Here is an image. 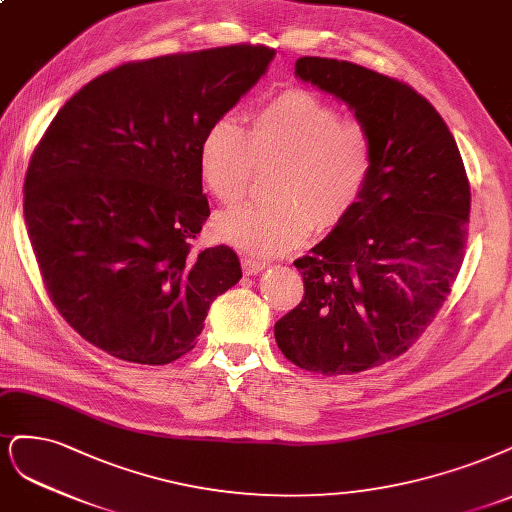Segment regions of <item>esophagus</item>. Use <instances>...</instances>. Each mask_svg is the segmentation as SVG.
<instances>
[{
  "mask_svg": "<svg viewBox=\"0 0 512 512\" xmlns=\"http://www.w3.org/2000/svg\"><path fill=\"white\" fill-rule=\"evenodd\" d=\"M241 267H243V273H245V275H256V273H260L264 267H267V262L243 256V258H241Z\"/></svg>",
  "mask_w": 512,
  "mask_h": 512,
  "instance_id": "34e87169",
  "label": "esophagus"
}]
</instances>
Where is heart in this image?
Returning <instances> with one entry per match:
<instances>
[{
  "instance_id": "b5f03b06",
  "label": "heart",
  "mask_w": 512,
  "mask_h": 512,
  "mask_svg": "<svg viewBox=\"0 0 512 512\" xmlns=\"http://www.w3.org/2000/svg\"><path fill=\"white\" fill-rule=\"evenodd\" d=\"M271 165L273 199L216 220L220 239L256 256L284 254L309 235L311 224L324 231L349 214L373 175V131L356 116H341L332 101L288 88L256 105L245 131L220 118L201 137L203 184L224 205L248 195L256 167Z\"/></svg>"
}]
</instances>
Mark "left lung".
<instances>
[{
    "instance_id": "obj_1",
    "label": "left lung",
    "mask_w": 512,
    "mask_h": 512,
    "mask_svg": "<svg viewBox=\"0 0 512 512\" xmlns=\"http://www.w3.org/2000/svg\"><path fill=\"white\" fill-rule=\"evenodd\" d=\"M294 72L366 122L375 167L337 228L294 260L305 296L275 324V341L309 373L354 375L402 356L447 301L470 182L445 120L407 82L326 57H301Z\"/></svg>"
}]
</instances>
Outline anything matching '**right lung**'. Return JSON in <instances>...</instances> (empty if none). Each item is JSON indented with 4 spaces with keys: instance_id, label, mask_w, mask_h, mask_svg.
I'll use <instances>...</instances> for the list:
<instances>
[{
    "instance_id": "1",
    "label": "right lung",
    "mask_w": 512,
    "mask_h": 512,
    "mask_svg": "<svg viewBox=\"0 0 512 512\" xmlns=\"http://www.w3.org/2000/svg\"><path fill=\"white\" fill-rule=\"evenodd\" d=\"M273 55L233 44L129 61L52 118L27 165L25 224L52 305L91 345L169 364L239 281L228 245L192 252L209 216L199 144Z\"/></svg>"
}]
</instances>
